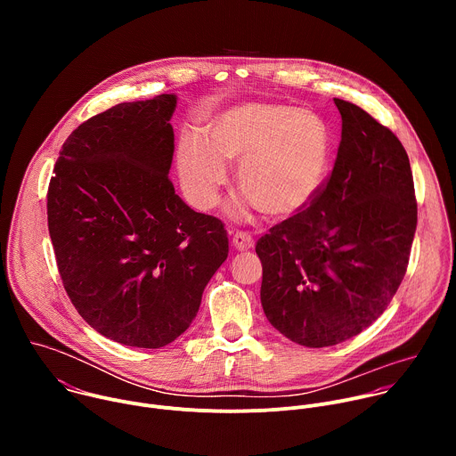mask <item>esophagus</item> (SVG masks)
Listing matches in <instances>:
<instances>
[{
  "label": "esophagus",
  "mask_w": 456,
  "mask_h": 456,
  "mask_svg": "<svg viewBox=\"0 0 456 456\" xmlns=\"http://www.w3.org/2000/svg\"><path fill=\"white\" fill-rule=\"evenodd\" d=\"M232 247L236 250H250L254 247V240L247 232H236L232 234Z\"/></svg>",
  "instance_id": "esophagus-1"
}]
</instances>
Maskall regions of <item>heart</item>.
I'll return each mask as SVG.
<instances>
[{"label":"heart","mask_w":456,"mask_h":456,"mask_svg":"<svg viewBox=\"0 0 456 456\" xmlns=\"http://www.w3.org/2000/svg\"><path fill=\"white\" fill-rule=\"evenodd\" d=\"M330 127L317 111L276 102H241L225 108L206 126V139L189 134L178 146V175L189 202L209 211L229 180L225 162L238 164L243 199L229 215L243 220L257 208L269 218L303 211L327 176Z\"/></svg>","instance_id":"b5f03b06"}]
</instances>
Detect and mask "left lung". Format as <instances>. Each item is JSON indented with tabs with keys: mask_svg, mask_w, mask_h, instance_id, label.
<instances>
[{
	"mask_svg": "<svg viewBox=\"0 0 456 456\" xmlns=\"http://www.w3.org/2000/svg\"><path fill=\"white\" fill-rule=\"evenodd\" d=\"M334 102L343 129L327 185L256 245L269 322L308 348L339 345L386 310L406 274L417 229L404 146L362 108Z\"/></svg>",
	"mask_w": 456,
	"mask_h": 456,
	"instance_id": "left-lung-1",
	"label": "left lung"
}]
</instances>
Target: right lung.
<instances>
[{"label":"right lung","mask_w":456,"mask_h":456,"mask_svg":"<svg viewBox=\"0 0 456 456\" xmlns=\"http://www.w3.org/2000/svg\"><path fill=\"white\" fill-rule=\"evenodd\" d=\"M175 94L120 102L62 144L48 187V231L59 274L101 336L160 348L182 336L227 259L224 224L192 211L169 167Z\"/></svg>","instance_id":"obj_1"}]
</instances>
